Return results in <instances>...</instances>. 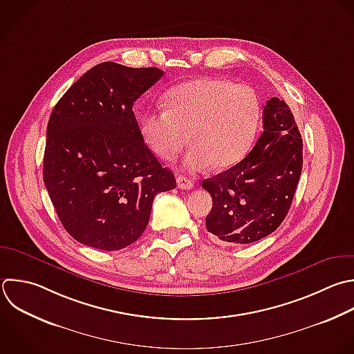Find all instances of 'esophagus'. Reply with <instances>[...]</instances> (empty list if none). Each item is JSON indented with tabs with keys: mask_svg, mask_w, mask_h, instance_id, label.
Wrapping results in <instances>:
<instances>
[{
	"mask_svg": "<svg viewBox=\"0 0 354 354\" xmlns=\"http://www.w3.org/2000/svg\"><path fill=\"white\" fill-rule=\"evenodd\" d=\"M177 185H178V188H181V189H192L194 181H192L191 178L185 177V176H178V177H177Z\"/></svg>",
	"mask_w": 354,
	"mask_h": 354,
	"instance_id": "1",
	"label": "esophagus"
}]
</instances>
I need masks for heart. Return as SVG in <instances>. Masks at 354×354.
I'll return each instance as SVG.
<instances>
[{
  "label": "heart",
  "mask_w": 354,
  "mask_h": 354,
  "mask_svg": "<svg viewBox=\"0 0 354 354\" xmlns=\"http://www.w3.org/2000/svg\"><path fill=\"white\" fill-rule=\"evenodd\" d=\"M166 108L142 113L140 127L152 152L174 159L189 140L194 144L184 167L217 170L241 162L252 148L261 119V104L253 88L225 79L203 77L169 90Z\"/></svg>",
  "instance_id": "obj_1"
}]
</instances>
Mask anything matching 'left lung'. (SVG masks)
<instances>
[{"mask_svg":"<svg viewBox=\"0 0 354 354\" xmlns=\"http://www.w3.org/2000/svg\"><path fill=\"white\" fill-rule=\"evenodd\" d=\"M303 141L285 101L272 97L263 109V133L253 149L202 187L213 206L206 228L228 243H252L272 231L289 212L303 166Z\"/></svg>","mask_w":354,"mask_h":354,"instance_id":"8db88e82","label":"left lung"}]
</instances>
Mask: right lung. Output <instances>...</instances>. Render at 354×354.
<instances>
[{"label":"right lung","mask_w":354,"mask_h":354,"mask_svg":"<svg viewBox=\"0 0 354 354\" xmlns=\"http://www.w3.org/2000/svg\"><path fill=\"white\" fill-rule=\"evenodd\" d=\"M163 72L102 62L58 101L47 126L44 184L80 243L119 250L145 231L159 192L176 188L144 142L134 102Z\"/></svg>","instance_id":"right-lung-1"}]
</instances>
